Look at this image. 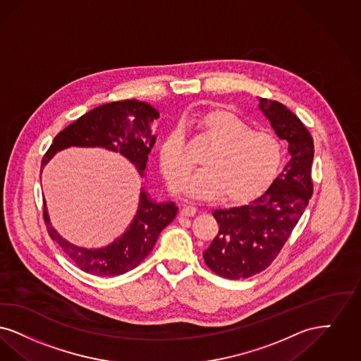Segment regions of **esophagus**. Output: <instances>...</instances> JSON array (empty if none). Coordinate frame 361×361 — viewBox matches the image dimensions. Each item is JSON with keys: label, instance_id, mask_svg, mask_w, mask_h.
Instances as JSON below:
<instances>
[{"label": "esophagus", "instance_id": "esophagus-1", "mask_svg": "<svg viewBox=\"0 0 361 361\" xmlns=\"http://www.w3.org/2000/svg\"><path fill=\"white\" fill-rule=\"evenodd\" d=\"M195 213H197V207H195V206H191V204L183 206L182 210H180V214H182V216H188V217L195 216Z\"/></svg>", "mask_w": 361, "mask_h": 361}]
</instances>
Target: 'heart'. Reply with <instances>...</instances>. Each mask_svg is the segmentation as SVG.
I'll use <instances>...</instances> for the list:
<instances>
[{
    "label": "heart",
    "instance_id": "heart-1",
    "mask_svg": "<svg viewBox=\"0 0 361 361\" xmlns=\"http://www.w3.org/2000/svg\"><path fill=\"white\" fill-rule=\"evenodd\" d=\"M185 126L212 145L202 159L204 170L188 182V192L195 198L222 195L229 204L248 202L272 183L282 166L279 139L269 132L252 130L229 110L195 113L185 120ZM159 164L169 188L182 191L192 170L182 128L171 129L160 142Z\"/></svg>",
    "mask_w": 361,
    "mask_h": 361
}]
</instances>
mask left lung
Here are the masks:
<instances>
[{
    "instance_id": "8db88e82",
    "label": "left lung",
    "mask_w": 361,
    "mask_h": 361,
    "mask_svg": "<svg viewBox=\"0 0 361 361\" xmlns=\"http://www.w3.org/2000/svg\"><path fill=\"white\" fill-rule=\"evenodd\" d=\"M259 102L278 137L288 142L291 159L262 197L251 204L213 212L220 229L204 252V263L226 279H244L264 271L288 240L313 194L310 132L281 102L260 97Z\"/></svg>"
}]
</instances>
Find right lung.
<instances>
[{
	"mask_svg": "<svg viewBox=\"0 0 361 361\" xmlns=\"http://www.w3.org/2000/svg\"><path fill=\"white\" fill-rule=\"evenodd\" d=\"M157 118L159 111L155 108L136 99L101 105L80 116L55 136L42 160V167L66 148L101 147L121 154L144 176L148 155L157 141V136L151 133V124ZM176 212L173 202H157L141 188L137 213L126 233L108 247L97 250L77 247L64 240L51 225L46 201L43 216L49 237L78 268L95 276H118L136 268L147 257Z\"/></svg>",
	"mask_w": 361,
	"mask_h": 361,
	"instance_id": "1",
	"label": "right lung"
}]
</instances>
